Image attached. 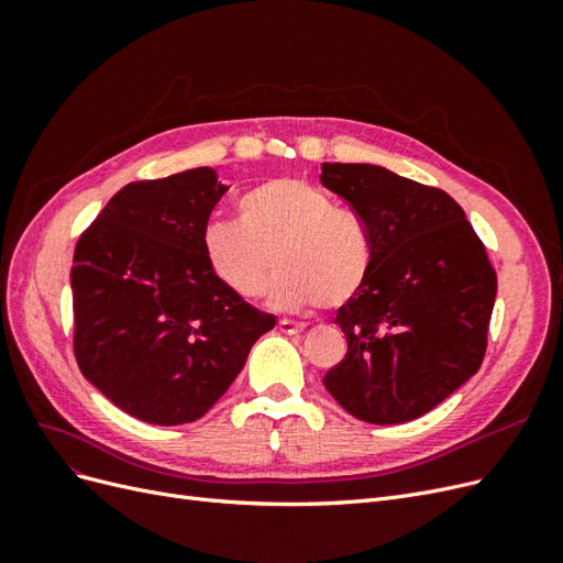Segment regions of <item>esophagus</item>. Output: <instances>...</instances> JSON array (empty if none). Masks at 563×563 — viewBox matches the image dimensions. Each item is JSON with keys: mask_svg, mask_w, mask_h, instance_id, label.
Here are the masks:
<instances>
[{"mask_svg": "<svg viewBox=\"0 0 563 563\" xmlns=\"http://www.w3.org/2000/svg\"><path fill=\"white\" fill-rule=\"evenodd\" d=\"M279 331H282V333H288V335H294V333L305 331V323L291 321V319H279Z\"/></svg>", "mask_w": 563, "mask_h": 563, "instance_id": "obj_1", "label": "esophagus"}]
</instances>
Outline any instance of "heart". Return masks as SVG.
<instances>
[{
	"label": "heart",
	"mask_w": 563,
	"mask_h": 563,
	"mask_svg": "<svg viewBox=\"0 0 563 563\" xmlns=\"http://www.w3.org/2000/svg\"><path fill=\"white\" fill-rule=\"evenodd\" d=\"M236 213L240 223L211 220L201 232L203 258L234 296L261 298L275 265L272 300L286 310H335L362 291L373 267L371 230L327 190L275 178L249 190Z\"/></svg>",
	"instance_id": "b5f03b06"
}]
</instances>
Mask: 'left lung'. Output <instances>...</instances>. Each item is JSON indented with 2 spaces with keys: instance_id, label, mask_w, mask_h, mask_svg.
Returning <instances> with one entry per match:
<instances>
[{
  "instance_id": "obj_1",
  "label": "left lung",
  "mask_w": 563,
  "mask_h": 563,
  "mask_svg": "<svg viewBox=\"0 0 563 563\" xmlns=\"http://www.w3.org/2000/svg\"><path fill=\"white\" fill-rule=\"evenodd\" d=\"M321 183L373 236L371 275L335 314L347 354L323 385L364 422L416 420L479 371L498 275L439 187L373 164H321Z\"/></svg>"
}]
</instances>
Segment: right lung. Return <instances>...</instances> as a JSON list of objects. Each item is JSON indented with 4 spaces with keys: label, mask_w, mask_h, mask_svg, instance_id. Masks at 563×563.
<instances>
[{
    "label": "right lung",
    "mask_w": 563,
    "mask_h": 563,
    "mask_svg": "<svg viewBox=\"0 0 563 563\" xmlns=\"http://www.w3.org/2000/svg\"><path fill=\"white\" fill-rule=\"evenodd\" d=\"M225 190L209 166L129 183L75 246V360L143 422L199 420L277 323L220 284L203 258L201 232Z\"/></svg>",
    "instance_id": "1"
}]
</instances>
